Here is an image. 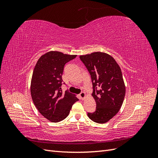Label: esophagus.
Returning <instances> with one entry per match:
<instances>
[{"mask_svg":"<svg viewBox=\"0 0 158 158\" xmlns=\"http://www.w3.org/2000/svg\"><path fill=\"white\" fill-rule=\"evenodd\" d=\"M79 95H80V98L81 99H84L85 98V92H82Z\"/></svg>","mask_w":158,"mask_h":158,"instance_id":"34e87169","label":"esophagus"}]
</instances>
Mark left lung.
Segmentation results:
<instances>
[{
    "instance_id": "obj_1",
    "label": "left lung",
    "mask_w": 158,
    "mask_h": 158,
    "mask_svg": "<svg viewBox=\"0 0 158 158\" xmlns=\"http://www.w3.org/2000/svg\"><path fill=\"white\" fill-rule=\"evenodd\" d=\"M92 78V96L96 103L94 113L88 116L95 123L103 124L118 112L125 96V85L123 74L113 57L102 52L81 55Z\"/></svg>"
}]
</instances>
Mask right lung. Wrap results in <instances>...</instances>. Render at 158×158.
<instances>
[{"mask_svg":"<svg viewBox=\"0 0 158 158\" xmlns=\"http://www.w3.org/2000/svg\"><path fill=\"white\" fill-rule=\"evenodd\" d=\"M76 55L50 51L37 60L32 74L31 95L39 112L52 123L60 122L69 115L73 105L78 101L68 90L61 89L64 65Z\"/></svg>","mask_w":158,"mask_h":158,"instance_id":"right-lung-1","label":"right lung"}]
</instances>
